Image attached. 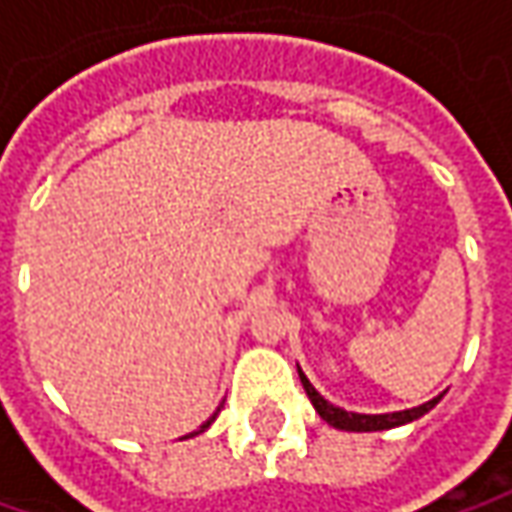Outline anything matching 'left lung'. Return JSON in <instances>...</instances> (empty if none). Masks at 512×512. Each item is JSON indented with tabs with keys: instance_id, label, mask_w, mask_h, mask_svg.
Returning a JSON list of instances; mask_svg holds the SVG:
<instances>
[{
	"instance_id": "8db88e82",
	"label": "left lung",
	"mask_w": 512,
	"mask_h": 512,
	"mask_svg": "<svg viewBox=\"0 0 512 512\" xmlns=\"http://www.w3.org/2000/svg\"><path fill=\"white\" fill-rule=\"evenodd\" d=\"M300 375V384L306 389V395H309V401L315 404V410L321 415L326 424H332V427H338V430H349V433H375V430H392V427H401V424H410L415 418H421L424 412H430L441 401V395L433 398V401H427V404H421V407H412V410L404 412H387V415H361V412H346L341 407H335V404H329L326 398H323L318 389L309 384V378L303 375L298 369Z\"/></svg>"
}]
</instances>
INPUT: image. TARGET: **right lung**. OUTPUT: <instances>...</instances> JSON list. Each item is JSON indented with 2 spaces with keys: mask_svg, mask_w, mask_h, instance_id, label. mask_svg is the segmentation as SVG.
Segmentation results:
<instances>
[{
  "mask_svg": "<svg viewBox=\"0 0 512 512\" xmlns=\"http://www.w3.org/2000/svg\"><path fill=\"white\" fill-rule=\"evenodd\" d=\"M214 415H217V412H214ZM212 415V418H214ZM212 418H209V421H206V424H203V427H200V430H197V433H203V430H206V427H209V424H212ZM197 433H191V435H197Z\"/></svg>",
  "mask_w": 512,
  "mask_h": 512,
  "instance_id": "1",
  "label": "right lung"
}]
</instances>
